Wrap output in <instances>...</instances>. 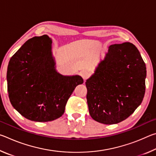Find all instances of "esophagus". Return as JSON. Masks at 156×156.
I'll use <instances>...</instances> for the list:
<instances>
[{
	"label": "esophagus",
	"instance_id": "esophagus-1",
	"mask_svg": "<svg viewBox=\"0 0 156 156\" xmlns=\"http://www.w3.org/2000/svg\"><path fill=\"white\" fill-rule=\"evenodd\" d=\"M81 76L82 78L84 79V80H85L89 77V73L87 71H83V72H81Z\"/></svg>",
	"mask_w": 156,
	"mask_h": 156
}]
</instances>
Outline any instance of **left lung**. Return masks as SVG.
Listing matches in <instances>:
<instances>
[{"label":"left lung","mask_w":156,"mask_h":156,"mask_svg":"<svg viewBox=\"0 0 156 156\" xmlns=\"http://www.w3.org/2000/svg\"><path fill=\"white\" fill-rule=\"evenodd\" d=\"M146 76V65L134 44L110 45L104 60L85 83L91 118L105 125L126 119L143 100Z\"/></svg>","instance_id":"left-lung-1"}]
</instances>
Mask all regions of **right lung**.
I'll list each match as a JSON object with an SVG mask.
<instances>
[{
    "mask_svg": "<svg viewBox=\"0 0 156 156\" xmlns=\"http://www.w3.org/2000/svg\"><path fill=\"white\" fill-rule=\"evenodd\" d=\"M51 43L47 35L30 38L13 55L7 67L11 104L31 121L49 122L61 117L76 87L83 83L80 76L56 72Z\"/></svg>",
    "mask_w": 156,
    "mask_h": 156,
    "instance_id": "obj_1",
    "label": "right lung"
}]
</instances>
